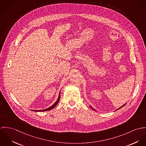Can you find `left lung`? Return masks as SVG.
Here are the masks:
<instances>
[{"label": "left lung", "instance_id": "left-lung-1", "mask_svg": "<svg viewBox=\"0 0 146 146\" xmlns=\"http://www.w3.org/2000/svg\"><path fill=\"white\" fill-rule=\"evenodd\" d=\"M126 104H127V103H126V104H124V105H123V106H121V107H120V108H118V109H117V110H119V109H120V108H123V106H125V105H126ZM90 108H91V109H92V110H94V111H96V110H95V109H94V108H92V106H90Z\"/></svg>", "mask_w": 146, "mask_h": 146}]
</instances>
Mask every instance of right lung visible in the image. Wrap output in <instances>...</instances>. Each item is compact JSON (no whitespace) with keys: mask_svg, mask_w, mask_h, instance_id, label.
I'll return each mask as SVG.
<instances>
[{"mask_svg":"<svg viewBox=\"0 0 146 146\" xmlns=\"http://www.w3.org/2000/svg\"><path fill=\"white\" fill-rule=\"evenodd\" d=\"M60 91L59 92V96H58V99H57V100L56 101V102L52 105H51L50 107H49L48 108H47V109H44V110H32V111H37V112H41V111H49V110H51V109H52L54 108H55L56 105H57V104H58V102H59V100H60Z\"/></svg>","mask_w":146,"mask_h":146,"instance_id":"1","label":"right lung"}]
</instances>
